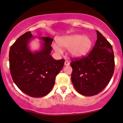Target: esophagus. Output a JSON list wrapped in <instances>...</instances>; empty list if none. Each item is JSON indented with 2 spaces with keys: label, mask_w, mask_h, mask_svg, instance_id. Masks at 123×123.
I'll return each mask as SVG.
<instances>
[{
  "label": "esophagus",
  "mask_w": 123,
  "mask_h": 123,
  "mask_svg": "<svg viewBox=\"0 0 123 123\" xmlns=\"http://www.w3.org/2000/svg\"><path fill=\"white\" fill-rule=\"evenodd\" d=\"M64 65L65 66H68V65H70V63L68 61H67V60H66L64 62Z\"/></svg>",
  "instance_id": "obj_1"
}]
</instances>
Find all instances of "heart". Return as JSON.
Listing matches in <instances>:
<instances>
[{"instance_id":"obj_1","label":"heart","mask_w":123,"mask_h":123,"mask_svg":"<svg viewBox=\"0 0 123 123\" xmlns=\"http://www.w3.org/2000/svg\"><path fill=\"white\" fill-rule=\"evenodd\" d=\"M58 45L53 44V48L61 52V47L69 48V52L75 57H81L90 52L93 45V41L88 36L80 34H71L59 37L57 40Z\"/></svg>"}]
</instances>
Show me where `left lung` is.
<instances>
[{
	"instance_id": "1",
	"label": "left lung",
	"mask_w": 123,
	"mask_h": 123,
	"mask_svg": "<svg viewBox=\"0 0 123 123\" xmlns=\"http://www.w3.org/2000/svg\"><path fill=\"white\" fill-rule=\"evenodd\" d=\"M97 40L87 56L71 59V80L76 90L85 96L102 92L112 78L115 57L110 43L97 30Z\"/></svg>"
}]
</instances>
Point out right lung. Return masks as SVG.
Masks as SVG:
<instances>
[{"label": "right lung", "mask_w": 123, "mask_h": 123, "mask_svg": "<svg viewBox=\"0 0 123 123\" xmlns=\"http://www.w3.org/2000/svg\"><path fill=\"white\" fill-rule=\"evenodd\" d=\"M32 38L31 32L27 31L10 47V70L13 81L22 92L32 97H41L52 89L64 59L56 60L50 55L53 39L49 37H40L44 41L41 50L30 51L28 44Z\"/></svg>", "instance_id": "obj_1"}]
</instances>
